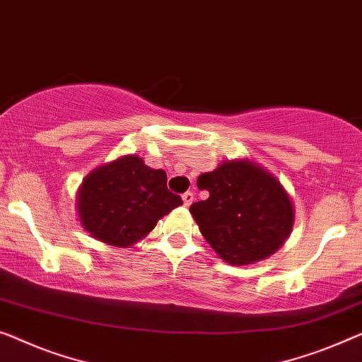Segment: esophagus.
<instances>
[{
	"label": "esophagus",
	"mask_w": 362,
	"mask_h": 362,
	"mask_svg": "<svg viewBox=\"0 0 362 362\" xmlns=\"http://www.w3.org/2000/svg\"><path fill=\"white\" fill-rule=\"evenodd\" d=\"M193 198H195V195H193V192H185L182 195V199H183V204L185 206H190V204L193 203Z\"/></svg>",
	"instance_id": "1"
}]
</instances>
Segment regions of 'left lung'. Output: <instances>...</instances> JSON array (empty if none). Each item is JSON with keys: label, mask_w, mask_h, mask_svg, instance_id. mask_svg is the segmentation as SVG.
<instances>
[{"label": "left lung", "mask_w": 362, "mask_h": 362, "mask_svg": "<svg viewBox=\"0 0 362 362\" xmlns=\"http://www.w3.org/2000/svg\"><path fill=\"white\" fill-rule=\"evenodd\" d=\"M209 197L190 206L199 233L229 265L273 255L288 239L294 206L276 177L250 160H224L198 177Z\"/></svg>", "instance_id": "obj_1"}]
</instances>
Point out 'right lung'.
Listing matches in <instances>:
<instances>
[{"label":"right lung","instance_id":"right-lung-1","mask_svg":"<svg viewBox=\"0 0 362 362\" xmlns=\"http://www.w3.org/2000/svg\"><path fill=\"white\" fill-rule=\"evenodd\" d=\"M182 203L167 190L165 172L151 169L134 154L97 167L78 192L83 228L94 239L122 249L141 240Z\"/></svg>","mask_w":362,"mask_h":362}]
</instances>
